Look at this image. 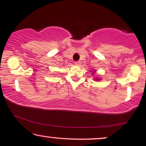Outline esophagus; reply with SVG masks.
Here are the masks:
<instances>
[{
	"label": "esophagus",
	"mask_w": 146,
	"mask_h": 146,
	"mask_svg": "<svg viewBox=\"0 0 146 146\" xmlns=\"http://www.w3.org/2000/svg\"><path fill=\"white\" fill-rule=\"evenodd\" d=\"M80 64H81L80 61H75V65H79Z\"/></svg>",
	"instance_id": "esophagus-1"
}]
</instances>
